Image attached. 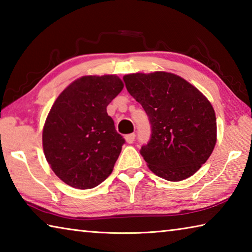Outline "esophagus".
Returning <instances> with one entry per match:
<instances>
[{
    "instance_id": "1",
    "label": "esophagus",
    "mask_w": 252,
    "mask_h": 252,
    "mask_svg": "<svg viewBox=\"0 0 252 252\" xmlns=\"http://www.w3.org/2000/svg\"><path fill=\"white\" fill-rule=\"evenodd\" d=\"M134 139H135V134H134V133H131V134L126 135V141L127 143H133Z\"/></svg>"
}]
</instances>
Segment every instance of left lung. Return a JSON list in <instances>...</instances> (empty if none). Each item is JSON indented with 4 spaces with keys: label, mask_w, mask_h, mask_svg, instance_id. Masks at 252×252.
Returning a JSON list of instances; mask_svg holds the SVG:
<instances>
[{
    "label": "left lung",
    "mask_w": 252,
    "mask_h": 252,
    "mask_svg": "<svg viewBox=\"0 0 252 252\" xmlns=\"http://www.w3.org/2000/svg\"><path fill=\"white\" fill-rule=\"evenodd\" d=\"M123 80L151 123L150 141L140 151L149 169L168 181L192 176L217 142L210 101L192 84L169 72L132 73Z\"/></svg>",
    "instance_id": "left-lung-1"
}]
</instances>
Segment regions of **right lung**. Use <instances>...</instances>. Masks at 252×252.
<instances>
[{"label":"right lung","mask_w":252,"mask_h":252,"mask_svg":"<svg viewBox=\"0 0 252 252\" xmlns=\"http://www.w3.org/2000/svg\"><path fill=\"white\" fill-rule=\"evenodd\" d=\"M116 74L84 75L58 96L42 133L45 159L61 180L75 189H92L112 172L125 139L106 106L122 91Z\"/></svg>","instance_id":"1"}]
</instances>
